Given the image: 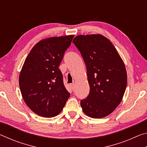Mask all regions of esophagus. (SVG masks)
Masks as SVG:
<instances>
[{
	"mask_svg": "<svg viewBox=\"0 0 147 147\" xmlns=\"http://www.w3.org/2000/svg\"><path fill=\"white\" fill-rule=\"evenodd\" d=\"M70 87H71V88L72 90L74 91V83L71 84H70Z\"/></svg>",
	"mask_w": 147,
	"mask_h": 147,
	"instance_id": "obj_1",
	"label": "esophagus"
}]
</instances>
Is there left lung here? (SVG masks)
I'll return each instance as SVG.
<instances>
[{
	"instance_id": "1",
	"label": "left lung",
	"mask_w": 147,
	"mask_h": 147,
	"mask_svg": "<svg viewBox=\"0 0 147 147\" xmlns=\"http://www.w3.org/2000/svg\"><path fill=\"white\" fill-rule=\"evenodd\" d=\"M73 43L87 68L90 91L81 100L84 113L92 118L108 115L122 100L127 84L123 59L111 42L100 34L80 35Z\"/></svg>"
}]
</instances>
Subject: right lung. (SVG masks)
I'll list each match as a JSON object with an SVG mask.
<instances>
[{
	"instance_id": "right-lung-1",
	"label": "right lung",
	"mask_w": 147,
	"mask_h": 147,
	"mask_svg": "<svg viewBox=\"0 0 147 147\" xmlns=\"http://www.w3.org/2000/svg\"><path fill=\"white\" fill-rule=\"evenodd\" d=\"M73 38L71 35L41 40L24 61L19 74L20 89L26 105L37 115L56 116L70 96L59 66Z\"/></svg>"
}]
</instances>
